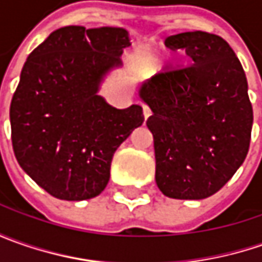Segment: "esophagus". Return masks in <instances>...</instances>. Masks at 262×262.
I'll return each mask as SVG.
<instances>
[{
  "instance_id": "obj_1",
  "label": "esophagus",
  "mask_w": 262,
  "mask_h": 262,
  "mask_svg": "<svg viewBox=\"0 0 262 262\" xmlns=\"http://www.w3.org/2000/svg\"><path fill=\"white\" fill-rule=\"evenodd\" d=\"M143 114H144V118H148V116L151 115V109L148 107L147 105H143Z\"/></svg>"
}]
</instances>
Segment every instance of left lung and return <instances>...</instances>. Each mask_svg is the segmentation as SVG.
<instances>
[{"label": "left lung", "mask_w": 262, "mask_h": 262, "mask_svg": "<svg viewBox=\"0 0 262 262\" xmlns=\"http://www.w3.org/2000/svg\"><path fill=\"white\" fill-rule=\"evenodd\" d=\"M165 45L192 64L159 73L140 89L153 115L156 184L176 200H203L235 175L249 150L252 105L241 61L220 36L185 32Z\"/></svg>", "instance_id": "8db88e82"}]
</instances>
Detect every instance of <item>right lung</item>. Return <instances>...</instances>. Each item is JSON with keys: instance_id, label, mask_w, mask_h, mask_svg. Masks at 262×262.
I'll return each mask as SVG.
<instances>
[{"instance_id": "add662e5", "label": "right lung", "mask_w": 262, "mask_h": 262, "mask_svg": "<svg viewBox=\"0 0 262 262\" xmlns=\"http://www.w3.org/2000/svg\"><path fill=\"white\" fill-rule=\"evenodd\" d=\"M131 45L121 27H61L29 55L10 106L18 165L48 194L99 195L116 148L144 121L143 107L116 109L97 95Z\"/></svg>"}]
</instances>
